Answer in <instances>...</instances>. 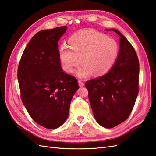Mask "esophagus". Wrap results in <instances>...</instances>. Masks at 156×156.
Masks as SVG:
<instances>
[{
  "mask_svg": "<svg viewBox=\"0 0 156 156\" xmlns=\"http://www.w3.org/2000/svg\"><path fill=\"white\" fill-rule=\"evenodd\" d=\"M78 84L80 87H82L84 86V83H83L82 80H78Z\"/></svg>",
  "mask_w": 156,
  "mask_h": 156,
  "instance_id": "34e87169",
  "label": "esophagus"
}]
</instances>
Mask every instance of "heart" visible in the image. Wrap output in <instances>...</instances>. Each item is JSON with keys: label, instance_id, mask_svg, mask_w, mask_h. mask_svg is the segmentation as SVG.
Returning <instances> with one entry per match:
<instances>
[{"label": "heart", "instance_id": "obj_1", "mask_svg": "<svg viewBox=\"0 0 156 156\" xmlns=\"http://www.w3.org/2000/svg\"><path fill=\"white\" fill-rule=\"evenodd\" d=\"M66 45L58 49V58L63 70L73 73L80 61L83 65L76 74L80 78L107 74L118 57L119 48L115 39L94 30H86L73 34Z\"/></svg>", "mask_w": 156, "mask_h": 156}]
</instances>
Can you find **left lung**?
Instances as JSON below:
<instances>
[{"instance_id": "obj_1", "label": "left lung", "mask_w": 156, "mask_h": 156, "mask_svg": "<svg viewBox=\"0 0 156 156\" xmlns=\"http://www.w3.org/2000/svg\"><path fill=\"white\" fill-rule=\"evenodd\" d=\"M110 30L120 36L117 61L108 73L85 83L94 117L107 129L128 119L139 91V61L135 49L121 32Z\"/></svg>"}]
</instances>
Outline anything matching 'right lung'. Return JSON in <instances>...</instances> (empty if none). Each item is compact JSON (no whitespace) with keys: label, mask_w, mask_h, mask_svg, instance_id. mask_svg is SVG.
Wrapping results in <instances>:
<instances>
[{"label":"right lung","mask_w":156,"mask_h":156,"mask_svg":"<svg viewBox=\"0 0 156 156\" xmlns=\"http://www.w3.org/2000/svg\"><path fill=\"white\" fill-rule=\"evenodd\" d=\"M66 29L61 26L34 35L18 65L23 104L34 121L48 129H57L65 122L79 88L76 78L64 73L58 58V41Z\"/></svg>","instance_id":"obj_1"}]
</instances>
